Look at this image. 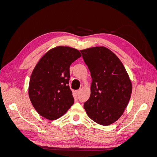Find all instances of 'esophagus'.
I'll list each match as a JSON object with an SVG mask.
<instances>
[{"label":"esophagus","instance_id":"obj_1","mask_svg":"<svg viewBox=\"0 0 157 157\" xmlns=\"http://www.w3.org/2000/svg\"><path fill=\"white\" fill-rule=\"evenodd\" d=\"M80 92V90H77V92H76V93H77V95H79Z\"/></svg>","mask_w":157,"mask_h":157}]
</instances>
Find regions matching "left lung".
Returning a JSON list of instances; mask_svg holds the SVG:
<instances>
[{"label":"left lung","mask_w":157,"mask_h":157,"mask_svg":"<svg viewBox=\"0 0 157 157\" xmlns=\"http://www.w3.org/2000/svg\"><path fill=\"white\" fill-rule=\"evenodd\" d=\"M90 71L91 94L84 108L98 124L107 126L119 118L130 99L131 80L121 60L103 46L80 50Z\"/></svg>","instance_id":"obj_1"}]
</instances>
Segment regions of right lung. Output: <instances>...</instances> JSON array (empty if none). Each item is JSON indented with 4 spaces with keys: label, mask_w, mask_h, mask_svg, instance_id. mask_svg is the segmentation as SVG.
I'll list each match as a JSON object with an SVG mask.
<instances>
[{
    "label": "right lung",
    "mask_w": 157,
    "mask_h": 157,
    "mask_svg": "<svg viewBox=\"0 0 157 157\" xmlns=\"http://www.w3.org/2000/svg\"><path fill=\"white\" fill-rule=\"evenodd\" d=\"M81 56L80 52L68 46H58L42 57L33 69L29 85L33 106L47 119H58L74 103L69 86V67Z\"/></svg>",
    "instance_id": "1"
}]
</instances>
